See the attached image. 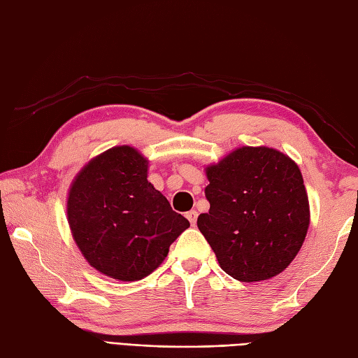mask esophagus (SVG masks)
<instances>
[{"label":"esophagus","instance_id":"1","mask_svg":"<svg viewBox=\"0 0 358 358\" xmlns=\"http://www.w3.org/2000/svg\"><path fill=\"white\" fill-rule=\"evenodd\" d=\"M185 216H187V220L189 221V224L196 225V221H198V211H196V210H189Z\"/></svg>","mask_w":358,"mask_h":358}]
</instances>
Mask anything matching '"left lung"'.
Segmentation results:
<instances>
[{"label": "left lung", "instance_id": "1", "mask_svg": "<svg viewBox=\"0 0 358 358\" xmlns=\"http://www.w3.org/2000/svg\"><path fill=\"white\" fill-rule=\"evenodd\" d=\"M210 202L198 227L225 273L271 280L300 252L310 222L300 166L268 147H241L206 166Z\"/></svg>", "mask_w": 358, "mask_h": 358}]
</instances>
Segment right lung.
I'll return each mask as SVG.
<instances>
[{
    "label": "right lung",
    "instance_id": "obj_1",
    "mask_svg": "<svg viewBox=\"0 0 358 358\" xmlns=\"http://www.w3.org/2000/svg\"><path fill=\"white\" fill-rule=\"evenodd\" d=\"M148 159L129 145L92 157L68 192V224L78 250L101 275L138 281L162 264L189 227L148 182Z\"/></svg>",
    "mask_w": 358,
    "mask_h": 358
}]
</instances>
